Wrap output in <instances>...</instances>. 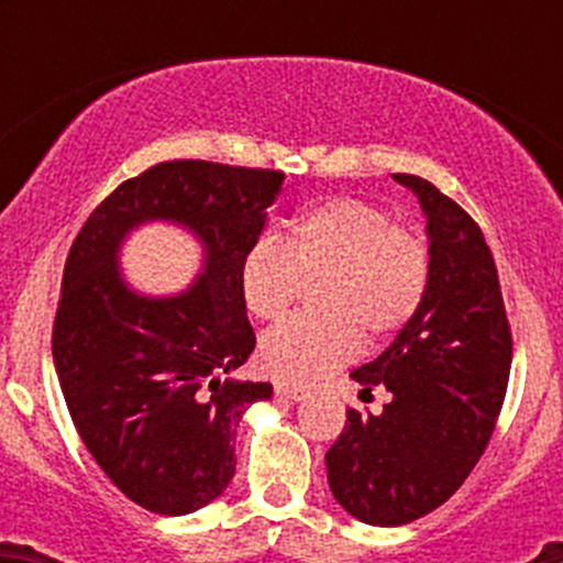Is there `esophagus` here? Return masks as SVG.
I'll use <instances>...</instances> for the list:
<instances>
[{"mask_svg": "<svg viewBox=\"0 0 563 563\" xmlns=\"http://www.w3.org/2000/svg\"><path fill=\"white\" fill-rule=\"evenodd\" d=\"M275 391L280 397H286V400H302V397H308V389L297 387V384H288V382H277Z\"/></svg>", "mask_w": 563, "mask_h": 563, "instance_id": "obj_1", "label": "esophagus"}]
</instances>
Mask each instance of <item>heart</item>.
Listing matches in <instances>:
<instances>
[{
    "label": "heart",
    "mask_w": 563,
    "mask_h": 563,
    "mask_svg": "<svg viewBox=\"0 0 563 563\" xmlns=\"http://www.w3.org/2000/svg\"><path fill=\"white\" fill-rule=\"evenodd\" d=\"M321 316L291 318L258 345L269 376L308 384L360 345L400 332L422 305L430 277L428 245L400 229L376 203L329 198L299 214L286 242L261 236L240 266L247 313L280 321L294 308L302 280H318Z\"/></svg>",
    "instance_id": "obj_1"
}]
</instances>
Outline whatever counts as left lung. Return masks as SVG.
I'll list each match as a JSON object with an SVG mask.
<instances>
[{
    "label": "left lung",
    "instance_id": "obj_1",
    "mask_svg": "<svg viewBox=\"0 0 563 563\" xmlns=\"http://www.w3.org/2000/svg\"><path fill=\"white\" fill-rule=\"evenodd\" d=\"M428 218L422 305L389 349L351 373L384 387L382 413L345 411L327 452L340 507L371 526H406L457 490L485 452L507 395L512 332L479 225L428 179L395 174Z\"/></svg>",
    "mask_w": 563,
    "mask_h": 563
}]
</instances>
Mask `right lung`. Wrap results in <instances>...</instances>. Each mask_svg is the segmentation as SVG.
<instances>
[{
	"label": "right lung",
	"mask_w": 563,
	"mask_h": 563,
	"mask_svg": "<svg viewBox=\"0 0 563 563\" xmlns=\"http://www.w3.org/2000/svg\"><path fill=\"white\" fill-rule=\"evenodd\" d=\"M286 174L172 161L122 181L78 231L62 275L54 367L78 435L139 507L190 515L234 476L242 413L272 384L229 376L255 349L240 266L258 242ZM144 222L187 228L205 247L179 295L135 292L118 269Z\"/></svg>",
	"instance_id": "right-lung-1"
}]
</instances>
